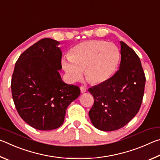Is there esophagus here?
Segmentation results:
<instances>
[{
  "mask_svg": "<svg viewBox=\"0 0 160 160\" xmlns=\"http://www.w3.org/2000/svg\"><path fill=\"white\" fill-rule=\"evenodd\" d=\"M80 89H81V92H82V93H84L86 92V88L85 86H81Z\"/></svg>",
  "mask_w": 160,
  "mask_h": 160,
  "instance_id": "34e87169",
  "label": "esophagus"
}]
</instances>
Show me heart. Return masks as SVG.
Here are the masks:
<instances>
[{"instance_id": "heart-1", "label": "heart", "mask_w": 160, "mask_h": 160, "mask_svg": "<svg viewBox=\"0 0 160 160\" xmlns=\"http://www.w3.org/2000/svg\"><path fill=\"white\" fill-rule=\"evenodd\" d=\"M119 60V50L114 43L90 40L73 47L69 57L62 58L61 64L70 82L80 80L85 71L89 82L99 84L112 77Z\"/></svg>"}]
</instances>
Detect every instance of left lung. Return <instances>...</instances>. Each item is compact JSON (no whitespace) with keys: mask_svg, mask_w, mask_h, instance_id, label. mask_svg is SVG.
Listing matches in <instances>:
<instances>
[{"mask_svg":"<svg viewBox=\"0 0 160 160\" xmlns=\"http://www.w3.org/2000/svg\"><path fill=\"white\" fill-rule=\"evenodd\" d=\"M120 44L119 69L107 82L88 89L94 98L89 117L100 131L124 127L138 112L143 98L145 76L140 58L124 42Z\"/></svg>","mask_w":160,"mask_h":160,"instance_id":"left-lung-1","label":"left lung"}]
</instances>
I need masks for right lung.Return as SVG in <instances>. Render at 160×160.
I'll return each mask as SVG.
<instances>
[{
  "label": "right lung",
  "mask_w": 160,
  "mask_h": 160,
  "mask_svg": "<svg viewBox=\"0 0 160 160\" xmlns=\"http://www.w3.org/2000/svg\"><path fill=\"white\" fill-rule=\"evenodd\" d=\"M59 44L48 38L38 41L22 53L12 74L11 90L18 112L38 130L60 127L67 107L80 95L79 87L62 80Z\"/></svg>",
  "instance_id": "add662e5"
}]
</instances>
